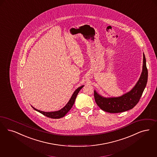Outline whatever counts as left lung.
I'll use <instances>...</instances> for the list:
<instances>
[{"label": "left lung", "mask_w": 157, "mask_h": 157, "mask_svg": "<svg viewBox=\"0 0 157 157\" xmlns=\"http://www.w3.org/2000/svg\"><path fill=\"white\" fill-rule=\"evenodd\" d=\"M148 80V70L143 53V71L137 83L132 90L121 96L104 98L94 91V100L101 110L111 113H121L132 109L140 101Z\"/></svg>", "instance_id": "1"}]
</instances>
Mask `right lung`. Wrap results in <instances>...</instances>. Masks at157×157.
<instances>
[{"label":"right lung","instance_id":"1","mask_svg":"<svg viewBox=\"0 0 157 157\" xmlns=\"http://www.w3.org/2000/svg\"><path fill=\"white\" fill-rule=\"evenodd\" d=\"M84 86V85H82L81 86L79 87L77 89H76L75 92H74V94H72V96H71L70 100L68 102V103L63 107V109H61V110L56 111V112H43V111H40L39 110H37L36 109H35L34 107L32 106V107L36 110V111H37L38 112H40L41 114H43L44 116L50 117L51 119H59L63 117L67 113H68L70 110V109L72 108V107L73 106L75 101L76 98V96L78 94L79 92L80 91V90Z\"/></svg>","mask_w":157,"mask_h":157}]
</instances>
